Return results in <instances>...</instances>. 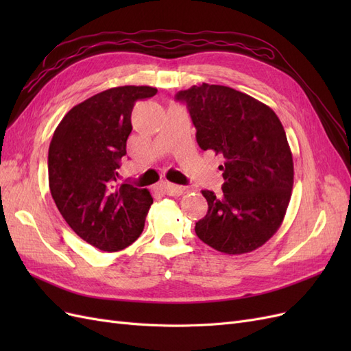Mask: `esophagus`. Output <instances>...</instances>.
Wrapping results in <instances>:
<instances>
[{"mask_svg":"<svg viewBox=\"0 0 351 351\" xmlns=\"http://www.w3.org/2000/svg\"><path fill=\"white\" fill-rule=\"evenodd\" d=\"M159 190H161L162 193L169 195V196H180L184 193V187L183 186H177L173 183H162L159 184Z\"/></svg>","mask_w":351,"mask_h":351,"instance_id":"34e87169","label":"esophagus"}]
</instances>
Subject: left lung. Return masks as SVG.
Instances as JSON below:
<instances>
[{
    "mask_svg": "<svg viewBox=\"0 0 351 351\" xmlns=\"http://www.w3.org/2000/svg\"><path fill=\"white\" fill-rule=\"evenodd\" d=\"M184 101L200 149L222 158V196L202 190L208 214L196 236L227 254L267 243L290 204L294 165L284 127L268 105L221 84L202 83L176 95Z\"/></svg>",
    "mask_w": 351,
    "mask_h": 351,
    "instance_id": "obj_1",
    "label": "left lung"
}]
</instances>
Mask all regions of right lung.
Instances as JSON below:
<instances>
[{"label":"right lung","instance_id":"obj_1","mask_svg":"<svg viewBox=\"0 0 351 351\" xmlns=\"http://www.w3.org/2000/svg\"><path fill=\"white\" fill-rule=\"evenodd\" d=\"M151 86H119L73 107L52 136L48 180L52 199L70 228L104 252H119L142 234L154 204L147 189L117 184V169L132 133L136 101Z\"/></svg>","mask_w":351,"mask_h":351}]
</instances>
